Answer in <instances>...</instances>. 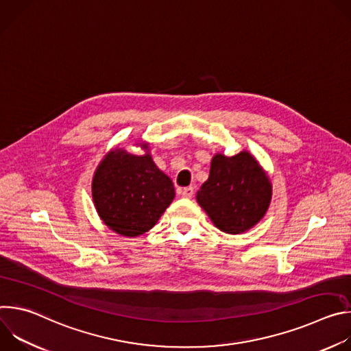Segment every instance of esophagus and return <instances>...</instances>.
<instances>
[{"label": "esophagus", "mask_w": 351, "mask_h": 351, "mask_svg": "<svg viewBox=\"0 0 351 351\" xmlns=\"http://www.w3.org/2000/svg\"><path fill=\"white\" fill-rule=\"evenodd\" d=\"M193 194H194V189H193L191 186L183 187V189L180 190V195L184 197V198H190V197H193Z\"/></svg>", "instance_id": "esophagus-1"}]
</instances>
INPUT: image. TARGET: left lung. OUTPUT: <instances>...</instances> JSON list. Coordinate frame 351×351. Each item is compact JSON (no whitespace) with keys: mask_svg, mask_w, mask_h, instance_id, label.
I'll return each mask as SVG.
<instances>
[{"mask_svg":"<svg viewBox=\"0 0 351 351\" xmlns=\"http://www.w3.org/2000/svg\"><path fill=\"white\" fill-rule=\"evenodd\" d=\"M271 194L265 172L252 156L241 152L213 158L210 178L197 191V202L218 229L237 234L264 217Z\"/></svg>","mask_w":351,"mask_h":351,"instance_id":"8db88e82","label":"left lung"}]
</instances>
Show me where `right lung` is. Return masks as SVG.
Returning <instances> with one entry per match:
<instances>
[{
  "label": "right lung",
  "instance_id": "obj_1",
  "mask_svg": "<svg viewBox=\"0 0 351 351\" xmlns=\"http://www.w3.org/2000/svg\"><path fill=\"white\" fill-rule=\"evenodd\" d=\"M173 197L172 180L152 157L133 156L121 148L108 153L93 179L99 218L122 236L134 237L152 229Z\"/></svg>",
  "mask_w": 351,
  "mask_h": 351
}]
</instances>
